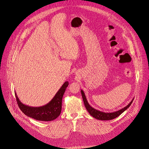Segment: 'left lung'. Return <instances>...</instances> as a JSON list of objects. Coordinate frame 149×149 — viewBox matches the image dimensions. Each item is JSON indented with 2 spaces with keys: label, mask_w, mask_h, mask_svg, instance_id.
Returning <instances> with one entry per match:
<instances>
[{
  "label": "left lung",
  "mask_w": 149,
  "mask_h": 149,
  "mask_svg": "<svg viewBox=\"0 0 149 149\" xmlns=\"http://www.w3.org/2000/svg\"><path fill=\"white\" fill-rule=\"evenodd\" d=\"M81 93L85 107H86V109L88 112L89 113V114L92 116H93V118H95L99 120H103V121L111 120H113V119L116 118V117H118L119 115H120L122 113H123L125 111H126L127 109H128L130 107L132 103L133 102V100H134V98H133L131 100L130 102L126 106H125L124 107L122 108L121 109H120V110H118V111H115V112H105L100 111L99 110H97L96 109L92 107L89 104L88 100H87L86 97L85 93L82 89L81 90Z\"/></svg>",
  "instance_id": "8db88e82"
}]
</instances>
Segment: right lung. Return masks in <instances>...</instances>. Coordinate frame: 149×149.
<instances>
[{
  "instance_id": "obj_1",
  "label": "right lung",
  "mask_w": 149,
  "mask_h": 149,
  "mask_svg": "<svg viewBox=\"0 0 149 149\" xmlns=\"http://www.w3.org/2000/svg\"><path fill=\"white\" fill-rule=\"evenodd\" d=\"M68 84V81H65L48 103L39 107H33L23 104L16 93H15L19 107L23 113L30 118L38 121H52L56 119L61 113L62 98Z\"/></svg>"
}]
</instances>
